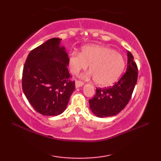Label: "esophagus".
<instances>
[{
    "instance_id": "1",
    "label": "esophagus",
    "mask_w": 161,
    "mask_h": 161,
    "mask_svg": "<svg viewBox=\"0 0 161 161\" xmlns=\"http://www.w3.org/2000/svg\"><path fill=\"white\" fill-rule=\"evenodd\" d=\"M83 85H84L83 81H79V80L75 81V87H76V88L82 86Z\"/></svg>"
}]
</instances>
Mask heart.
<instances>
[{"mask_svg": "<svg viewBox=\"0 0 161 161\" xmlns=\"http://www.w3.org/2000/svg\"><path fill=\"white\" fill-rule=\"evenodd\" d=\"M68 64L71 73L75 75L86 70L89 65L91 71L85 77L93 78L95 84L104 87L116 82L125 67L120 53L109 47L95 44L82 47L80 53H71Z\"/></svg>", "mask_w": 161, "mask_h": 161, "instance_id": "heart-1", "label": "heart"}]
</instances>
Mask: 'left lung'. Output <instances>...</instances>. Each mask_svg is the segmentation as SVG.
I'll return each instance as SVG.
<instances>
[{
	"mask_svg": "<svg viewBox=\"0 0 161 161\" xmlns=\"http://www.w3.org/2000/svg\"><path fill=\"white\" fill-rule=\"evenodd\" d=\"M127 68L126 73L118 82L109 88H96V94L89 100L90 108L99 118L114 116L119 114L131 97L138 80V67L133 56L127 52Z\"/></svg>",
	"mask_w": 161,
	"mask_h": 161,
	"instance_id": "1",
	"label": "left lung"
}]
</instances>
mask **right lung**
Wrapping results in <instances>:
<instances>
[{"label": "right lung", "instance_id": "obj_1", "mask_svg": "<svg viewBox=\"0 0 161 161\" xmlns=\"http://www.w3.org/2000/svg\"><path fill=\"white\" fill-rule=\"evenodd\" d=\"M61 39L53 38L28 54L23 67L22 88L35 110L43 115H60L75 89L68 70V57Z\"/></svg>", "mask_w": 161, "mask_h": 161}]
</instances>
